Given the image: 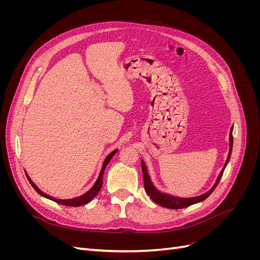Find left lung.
Instances as JSON below:
<instances>
[{
    "instance_id": "1",
    "label": "left lung",
    "mask_w": 260,
    "mask_h": 260,
    "mask_svg": "<svg viewBox=\"0 0 260 260\" xmlns=\"http://www.w3.org/2000/svg\"><path fill=\"white\" fill-rule=\"evenodd\" d=\"M232 129L233 127L231 128V131H230V151H229V156H228V159L224 164V167L223 169L221 170V172H220V175L216 181V184L212 186L210 190L203 194L201 196H198V198H192V199H180V198H175V196H171V195H168V194H164V193H160L156 190V188L153 186L151 180H149L148 178V175H147V171H146V167L144 162L142 161V172H143V180H144V188H145V192L147 193V195L151 198L155 203L159 204L160 206L162 207H166V208H170V209H180V208H184V207H187V206H191L193 205V204L195 203H199V202H202L204 200H206L208 196L214 192V190L216 188V186L218 185L220 179H221L222 177V174L224 171V168L226 166L228 161H229L230 159V156H231V152H232V145H233V136H232Z\"/></svg>"
}]
</instances>
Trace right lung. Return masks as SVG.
<instances>
[{
    "label": "right lung",
    "mask_w": 260,
    "mask_h": 260,
    "mask_svg": "<svg viewBox=\"0 0 260 260\" xmlns=\"http://www.w3.org/2000/svg\"><path fill=\"white\" fill-rule=\"evenodd\" d=\"M116 152H117V149H116V151L112 152V153L109 154V155L106 157V158H105V160H104V162H103V166H102V169H101V172H100V176H99V178H98V180H96L95 184H94V185L90 188V190H89L88 192H86L85 194H83V195L79 196V198L72 199V200H57V199H54V198H52V196H49L48 194L43 193L41 190H39V188L37 187V185H36V184L32 182V181H31L29 178H28V180H29L30 184L32 185V187L35 188V190H36L39 194L42 195V196H44V198H46V199H49V200L54 201L55 203H58V204H60V205L70 206V207H77V206L85 205L86 203H89L90 201H92L94 198H95V196L98 195V193L100 192L102 185H103V174H104V170H105L106 166L108 165L109 160L112 159V157L116 154Z\"/></svg>",
    "instance_id": "right-lung-1"
}]
</instances>
